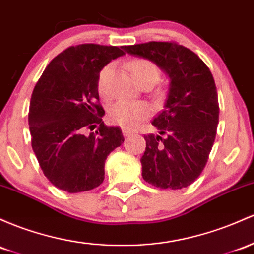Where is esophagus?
I'll return each mask as SVG.
<instances>
[{
	"label": "esophagus",
	"mask_w": 254,
	"mask_h": 254,
	"mask_svg": "<svg viewBox=\"0 0 254 254\" xmlns=\"http://www.w3.org/2000/svg\"><path fill=\"white\" fill-rule=\"evenodd\" d=\"M133 132H135V131H133V130H131V129H127V127H124V129H123V135H124V136L132 135Z\"/></svg>",
	"instance_id": "1"
}]
</instances>
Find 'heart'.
Returning a JSON list of instances; mask_svg holds the SVG:
<instances>
[{"mask_svg": "<svg viewBox=\"0 0 254 254\" xmlns=\"http://www.w3.org/2000/svg\"><path fill=\"white\" fill-rule=\"evenodd\" d=\"M112 66L108 65L102 69L99 77V90L100 93L105 94L106 91V82H107L108 76L111 73ZM130 69L133 78L138 84L144 82H153L155 84L159 79L158 66L152 61L147 59H135L130 63ZM152 113V110L148 105L143 102H130L121 100L116 102L112 107L110 108V118L111 121L116 124L121 125L124 127H135L142 121L148 118Z\"/></svg>", "mask_w": 254, "mask_h": 254, "instance_id": "b5f03b06", "label": "heart"}]
</instances>
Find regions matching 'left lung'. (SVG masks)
Wrapping results in <instances>:
<instances>
[{"mask_svg":"<svg viewBox=\"0 0 254 254\" xmlns=\"http://www.w3.org/2000/svg\"><path fill=\"white\" fill-rule=\"evenodd\" d=\"M169 77L164 110L153 119L158 135L144 136L142 177L160 189H182L200 176L212 149L219 106L212 73L195 53L174 42L124 47Z\"/></svg>","mask_w":254,"mask_h":254,"instance_id":"8db88e82","label":"left lung"}]
</instances>
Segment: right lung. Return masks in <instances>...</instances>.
Returning <instances> with one entry per match:
<instances>
[{
    "label": "right lung",
    "instance_id": "add662e5",
    "mask_svg": "<svg viewBox=\"0 0 254 254\" xmlns=\"http://www.w3.org/2000/svg\"><path fill=\"white\" fill-rule=\"evenodd\" d=\"M123 47L79 44L49 63L30 101L32 149L50 182L80 193L104 182L108 154L124 142L121 127H106L99 101L100 71L123 57ZM98 130L89 135L85 128Z\"/></svg>",
    "mask_w": 254,
    "mask_h": 254
}]
</instances>
